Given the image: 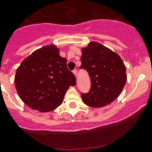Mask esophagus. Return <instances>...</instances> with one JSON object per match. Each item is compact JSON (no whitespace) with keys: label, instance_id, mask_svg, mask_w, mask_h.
I'll return each instance as SVG.
<instances>
[{"label":"esophagus","instance_id":"esophagus-1","mask_svg":"<svg viewBox=\"0 0 152 152\" xmlns=\"http://www.w3.org/2000/svg\"><path fill=\"white\" fill-rule=\"evenodd\" d=\"M73 72V74H74L75 75V76H77V69H75V70H73V72Z\"/></svg>","mask_w":152,"mask_h":152}]
</instances>
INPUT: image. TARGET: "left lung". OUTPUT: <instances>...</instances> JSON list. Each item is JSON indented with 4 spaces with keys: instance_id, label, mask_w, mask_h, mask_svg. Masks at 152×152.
I'll return each instance as SVG.
<instances>
[{
    "instance_id": "1",
    "label": "left lung",
    "mask_w": 152,
    "mask_h": 152,
    "mask_svg": "<svg viewBox=\"0 0 152 152\" xmlns=\"http://www.w3.org/2000/svg\"><path fill=\"white\" fill-rule=\"evenodd\" d=\"M81 69L91 78L88 94H81L83 102L94 108L110 104L122 92L127 80L126 68L121 57L107 47L93 41L82 48Z\"/></svg>"
}]
</instances>
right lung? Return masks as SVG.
I'll use <instances>...</instances> for the list:
<instances>
[{
  "label": "right lung",
  "mask_w": 152,
  "mask_h": 152,
  "mask_svg": "<svg viewBox=\"0 0 152 152\" xmlns=\"http://www.w3.org/2000/svg\"><path fill=\"white\" fill-rule=\"evenodd\" d=\"M67 61L55 45H48L32 53L17 68L14 83L19 97L31 109L50 112L62 104L69 86L76 85Z\"/></svg>",
  "instance_id": "1"
}]
</instances>
